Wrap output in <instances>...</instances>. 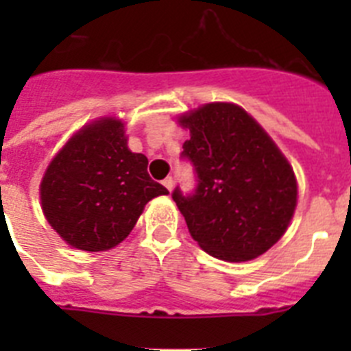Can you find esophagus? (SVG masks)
<instances>
[{"instance_id": "esophagus-1", "label": "esophagus", "mask_w": 351, "mask_h": 351, "mask_svg": "<svg viewBox=\"0 0 351 351\" xmlns=\"http://www.w3.org/2000/svg\"><path fill=\"white\" fill-rule=\"evenodd\" d=\"M163 186H165L169 191H172V188H173V178H172V176H169V178L163 179Z\"/></svg>"}]
</instances>
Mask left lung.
<instances>
[{"label": "left lung", "instance_id": "left-lung-1", "mask_svg": "<svg viewBox=\"0 0 351 351\" xmlns=\"http://www.w3.org/2000/svg\"><path fill=\"white\" fill-rule=\"evenodd\" d=\"M190 130L182 158L197 172L193 193H172L198 246L226 262L263 255L287 232L297 179L265 130L234 104H207L179 117Z\"/></svg>", "mask_w": 351, "mask_h": 351}]
</instances>
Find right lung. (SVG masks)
<instances>
[{
  "mask_svg": "<svg viewBox=\"0 0 351 351\" xmlns=\"http://www.w3.org/2000/svg\"><path fill=\"white\" fill-rule=\"evenodd\" d=\"M147 173V158L132 153L125 125L101 117L86 125L49 163L40 200L49 225L82 251H107L125 241L145 204L167 195Z\"/></svg>",
  "mask_w": 351,
  "mask_h": 351,
  "instance_id": "1",
  "label": "right lung"
}]
</instances>
